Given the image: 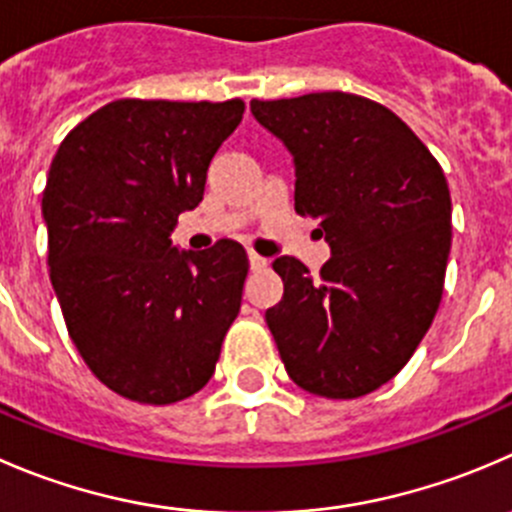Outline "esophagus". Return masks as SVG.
I'll use <instances>...</instances> for the list:
<instances>
[{"label": "esophagus", "instance_id": "esophagus-1", "mask_svg": "<svg viewBox=\"0 0 512 512\" xmlns=\"http://www.w3.org/2000/svg\"><path fill=\"white\" fill-rule=\"evenodd\" d=\"M247 260H250L252 270H265V267H267V260H265V257L257 255V252H247Z\"/></svg>", "mask_w": 512, "mask_h": 512}]
</instances>
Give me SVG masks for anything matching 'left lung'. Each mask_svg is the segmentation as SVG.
Segmentation results:
<instances>
[{
    "mask_svg": "<svg viewBox=\"0 0 512 512\" xmlns=\"http://www.w3.org/2000/svg\"><path fill=\"white\" fill-rule=\"evenodd\" d=\"M252 114L295 165V210L320 222V277L272 262L285 295L265 312L287 375L302 390L352 400L393 380L443 297L450 190L408 124L345 92L252 99Z\"/></svg>",
    "mask_w": 512,
    "mask_h": 512,
    "instance_id": "left-lung-1",
    "label": "left lung"
}]
</instances>
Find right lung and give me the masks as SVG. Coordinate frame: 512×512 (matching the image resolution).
Wrapping results in <instances>:
<instances>
[{
	"label": "right lung",
	"instance_id": "right-lung-1",
	"mask_svg": "<svg viewBox=\"0 0 512 512\" xmlns=\"http://www.w3.org/2000/svg\"><path fill=\"white\" fill-rule=\"evenodd\" d=\"M242 112V99H117L54 155L42 197L49 280L82 360L122 398L170 405L215 372L247 255L235 240L180 250L170 235L202 202Z\"/></svg>",
	"mask_w": 512,
	"mask_h": 512
}]
</instances>
